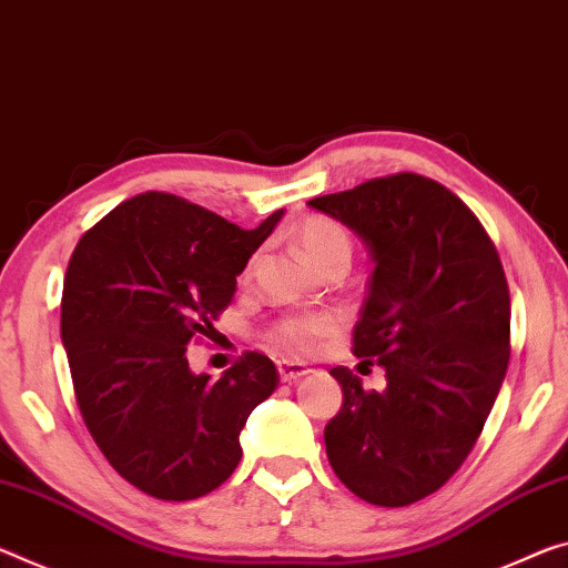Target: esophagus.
Segmentation results:
<instances>
[{
  "mask_svg": "<svg viewBox=\"0 0 568 568\" xmlns=\"http://www.w3.org/2000/svg\"><path fill=\"white\" fill-rule=\"evenodd\" d=\"M277 374H281V379L283 382H295V379H301V376H305V374H311V368L305 366V364H298V362H277Z\"/></svg>",
  "mask_w": 568,
  "mask_h": 568,
  "instance_id": "34e87169",
  "label": "esophagus"
}]
</instances>
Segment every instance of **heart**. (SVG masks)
<instances>
[{
    "mask_svg": "<svg viewBox=\"0 0 568 568\" xmlns=\"http://www.w3.org/2000/svg\"><path fill=\"white\" fill-rule=\"evenodd\" d=\"M295 245L303 252L313 267L348 265L351 242L348 230L331 217H308L295 230ZM250 270V267H247ZM338 328V316L333 313H298V316L281 318L270 331V338L293 354H308L323 338H328Z\"/></svg>",
    "mask_w": 568,
    "mask_h": 568,
    "instance_id": "b5f03b06",
    "label": "heart"
}]
</instances>
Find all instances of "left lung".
<instances>
[{
    "instance_id": "8db88e82",
    "label": "left lung",
    "mask_w": 568,
    "mask_h": 568,
    "mask_svg": "<svg viewBox=\"0 0 568 568\" xmlns=\"http://www.w3.org/2000/svg\"><path fill=\"white\" fill-rule=\"evenodd\" d=\"M372 250L354 354L386 372L366 392L331 368L344 404L323 437L333 473L366 503L412 506L453 478L506 379L510 295L498 250L460 196L399 171L308 202Z\"/></svg>"
}]
</instances>
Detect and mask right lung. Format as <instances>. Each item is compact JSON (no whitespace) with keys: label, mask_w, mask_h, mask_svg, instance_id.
<instances>
[{"label":"right lung","mask_w":568,"mask_h":568,"mask_svg":"<svg viewBox=\"0 0 568 568\" xmlns=\"http://www.w3.org/2000/svg\"><path fill=\"white\" fill-rule=\"evenodd\" d=\"M283 210L242 230L182 196L121 202L73 250L60 336L80 414L121 478L159 500H194L235 473L240 432L281 374L247 351L217 382L186 362L232 303L237 275Z\"/></svg>","instance_id":"obj_1"}]
</instances>
